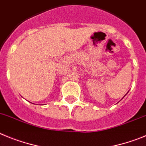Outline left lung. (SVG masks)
<instances>
[{
    "mask_svg": "<svg viewBox=\"0 0 146 146\" xmlns=\"http://www.w3.org/2000/svg\"><path fill=\"white\" fill-rule=\"evenodd\" d=\"M127 93H128V92H127ZM126 94H125V95H126ZM125 95H124V96H125Z\"/></svg>",
    "mask_w": 146,
    "mask_h": 146,
    "instance_id": "left-lung-1",
    "label": "left lung"
}]
</instances>
